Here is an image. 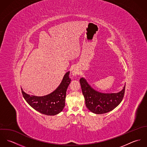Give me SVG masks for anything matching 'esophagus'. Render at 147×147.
I'll return each mask as SVG.
<instances>
[{"label": "esophagus", "instance_id": "obj_1", "mask_svg": "<svg viewBox=\"0 0 147 147\" xmlns=\"http://www.w3.org/2000/svg\"><path fill=\"white\" fill-rule=\"evenodd\" d=\"M78 74V71L76 69H74V70L72 71V75H73L74 76H76Z\"/></svg>", "mask_w": 147, "mask_h": 147}]
</instances>
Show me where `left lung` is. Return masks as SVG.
<instances>
[{
    "instance_id": "left-lung-1",
    "label": "left lung",
    "mask_w": 147,
    "mask_h": 147,
    "mask_svg": "<svg viewBox=\"0 0 147 147\" xmlns=\"http://www.w3.org/2000/svg\"><path fill=\"white\" fill-rule=\"evenodd\" d=\"M80 83L86 106L95 114H105L113 110L121 102L125 95V86L117 93H102L94 90L83 78Z\"/></svg>"
}]
</instances>
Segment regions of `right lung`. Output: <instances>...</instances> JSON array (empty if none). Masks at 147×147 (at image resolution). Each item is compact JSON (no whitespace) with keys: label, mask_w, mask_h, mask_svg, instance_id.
<instances>
[{"label":"right lung","mask_w":147,"mask_h":147,"mask_svg":"<svg viewBox=\"0 0 147 147\" xmlns=\"http://www.w3.org/2000/svg\"><path fill=\"white\" fill-rule=\"evenodd\" d=\"M67 72L59 86L51 93L42 97L30 96L25 93L21 89L24 99L34 109L43 114L54 115L63 110L65 106L66 91L71 80Z\"/></svg>","instance_id":"obj_1"}]
</instances>
